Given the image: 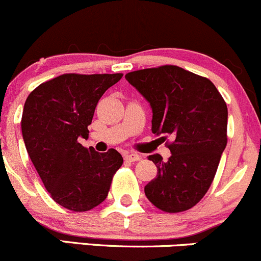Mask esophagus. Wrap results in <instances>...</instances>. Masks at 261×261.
I'll return each instance as SVG.
<instances>
[{
    "instance_id": "1",
    "label": "esophagus",
    "mask_w": 261,
    "mask_h": 261,
    "mask_svg": "<svg viewBox=\"0 0 261 261\" xmlns=\"http://www.w3.org/2000/svg\"><path fill=\"white\" fill-rule=\"evenodd\" d=\"M123 158H125V160L126 161H130V163H134V161H139V160H141V156L140 155H138V153H125V156H123Z\"/></svg>"
}]
</instances>
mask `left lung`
<instances>
[{
    "instance_id": "left-lung-1",
    "label": "left lung",
    "mask_w": 261,
    "mask_h": 261,
    "mask_svg": "<svg viewBox=\"0 0 261 261\" xmlns=\"http://www.w3.org/2000/svg\"><path fill=\"white\" fill-rule=\"evenodd\" d=\"M125 79L149 101L152 133L174 138L166 163L159 153L149 156L158 175L145 195L166 213L191 209L209 190L226 147L223 96L209 79L174 65L133 71Z\"/></svg>"
}]
</instances>
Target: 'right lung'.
Instances as JSON below:
<instances>
[{"instance_id":"add662e5","label":"right lung","mask_w":261,"mask_h":261,"mask_svg":"<svg viewBox=\"0 0 261 261\" xmlns=\"http://www.w3.org/2000/svg\"><path fill=\"white\" fill-rule=\"evenodd\" d=\"M122 73H65L37 86L22 112L26 150L46 190L72 211H89L108 197L122 156L115 149L100 153L85 147L87 126L101 96Z\"/></svg>"}]
</instances>
